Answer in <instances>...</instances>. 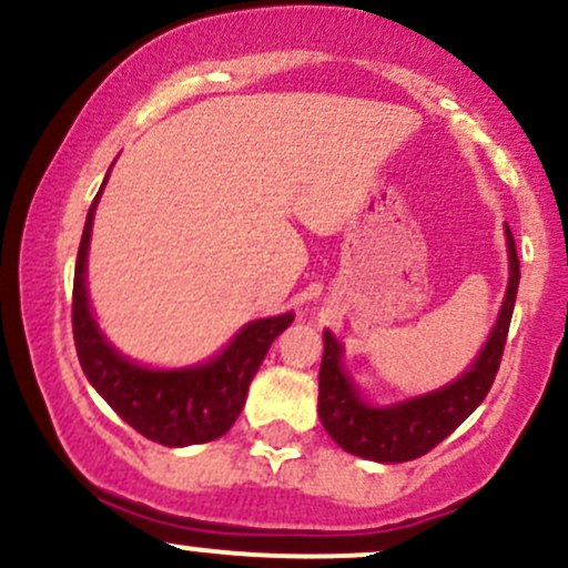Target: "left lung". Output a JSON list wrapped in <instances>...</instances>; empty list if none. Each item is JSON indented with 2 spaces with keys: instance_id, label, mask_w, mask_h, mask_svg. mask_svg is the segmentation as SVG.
<instances>
[{
  "instance_id": "left-lung-1",
  "label": "left lung",
  "mask_w": 568,
  "mask_h": 568,
  "mask_svg": "<svg viewBox=\"0 0 568 568\" xmlns=\"http://www.w3.org/2000/svg\"><path fill=\"white\" fill-rule=\"evenodd\" d=\"M509 251V285L504 294L501 313L485 342L475 364L445 388L432 390L390 407H372L361 398L351 375L342 366V345L332 332H323V361L317 375V415L328 436L353 456L379 460V464H404L426 456L442 439H447L488 396L504 342L513 321L520 261H517L515 236L507 226Z\"/></svg>"
}]
</instances>
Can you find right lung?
<instances>
[{
	"label": "right lung",
	"mask_w": 568,
	"mask_h": 568,
	"mask_svg": "<svg viewBox=\"0 0 568 568\" xmlns=\"http://www.w3.org/2000/svg\"><path fill=\"white\" fill-rule=\"evenodd\" d=\"M104 185V183H102ZM102 191L93 199L80 240L72 288V334L80 366L99 396L134 432L166 447L202 445L223 436L245 407L251 379L274 342L294 323V315L261 317L247 323L213 361L189 369H148L123 358L99 332L85 291V258L93 213Z\"/></svg>",
	"instance_id": "obj_1"
}]
</instances>
